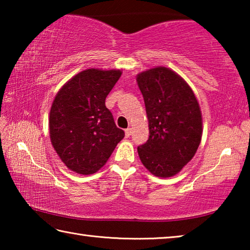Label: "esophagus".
I'll use <instances>...</instances> for the list:
<instances>
[{"instance_id":"obj_1","label":"esophagus","mask_w":250,"mask_h":250,"mask_svg":"<svg viewBox=\"0 0 250 250\" xmlns=\"http://www.w3.org/2000/svg\"><path fill=\"white\" fill-rule=\"evenodd\" d=\"M125 137H130V135H131V133H132V129H131V128H128V129H125Z\"/></svg>"}]
</instances>
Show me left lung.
Instances as JSON below:
<instances>
[{"mask_svg":"<svg viewBox=\"0 0 250 250\" xmlns=\"http://www.w3.org/2000/svg\"><path fill=\"white\" fill-rule=\"evenodd\" d=\"M150 135L138 146L141 162L152 174L170 177L192 160L202 139V115L195 95L166 67L138 75Z\"/></svg>","mask_w":250,"mask_h":250,"instance_id":"obj_1","label":"left lung"}]
</instances>
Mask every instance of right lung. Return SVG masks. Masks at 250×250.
Masks as SVG:
<instances>
[{"label": "right lung", "instance_id": "1", "mask_svg": "<svg viewBox=\"0 0 250 250\" xmlns=\"http://www.w3.org/2000/svg\"><path fill=\"white\" fill-rule=\"evenodd\" d=\"M120 70L87 69L62 86L49 113L50 141L65 166L94 174L107 162L125 131L117 128L105 98Z\"/></svg>", "mask_w": 250, "mask_h": 250}]
</instances>
